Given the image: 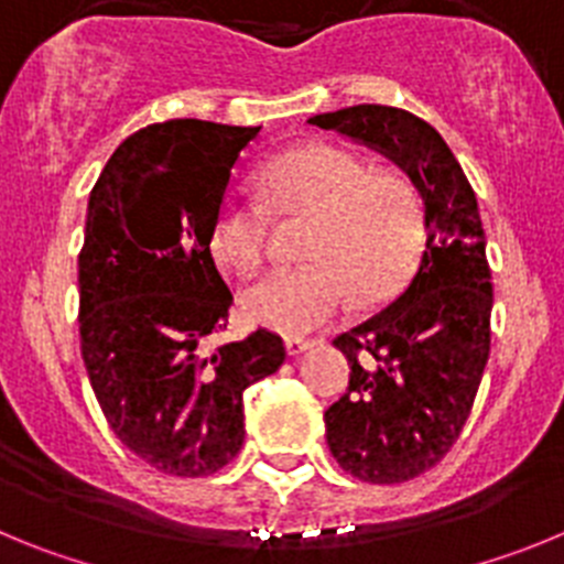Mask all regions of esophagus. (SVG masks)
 I'll return each instance as SVG.
<instances>
[{
	"label": "esophagus",
	"instance_id": "esophagus-1",
	"mask_svg": "<svg viewBox=\"0 0 564 564\" xmlns=\"http://www.w3.org/2000/svg\"><path fill=\"white\" fill-rule=\"evenodd\" d=\"M313 338H299V336H291V338H285V350H288V356H302V352L305 350H311L313 347Z\"/></svg>",
	"mask_w": 564,
	"mask_h": 564
}]
</instances>
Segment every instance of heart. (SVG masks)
<instances>
[{
    "instance_id": "heart-1",
    "label": "heart",
    "mask_w": 564,
    "mask_h": 564,
    "mask_svg": "<svg viewBox=\"0 0 564 564\" xmlns=\"http://www.w3.org/2000/svg\"><path fill=\"white\" fill-rule=\"evenodd\" d=\"M265 197L231 192L212 223V251L226 268L251 271L268 246L271 205L313 214L305 257L273 268L239 293L248 322L276 333H311L352 302L390 296L410 276L423 242V203L415 183L392 169H370L336 143H305L262 169Z\"/></svg>"
}]
</instances>
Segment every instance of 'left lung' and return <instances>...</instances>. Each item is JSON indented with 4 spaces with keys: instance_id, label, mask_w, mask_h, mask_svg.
I'll return each mask as SVG.
<instances>
[{
    "instance_id": "1",
    "label": "left lung",
    "mask_w": 564,
    "mask_h": 564,
    "mask_svg": "<svg viewBox=\"0 0 564 564\" xmlns=\"http://www.w3.org/2000/svg\"><path fill=\"white\" fill-rule=\"evenodd\" d=\"M313 127L387 154L423 200L426 251L406 291L336 338L347 392L325 412L327 446L364 482H406L460 437L491 347V271L471 183L435 127L381 104L313 115Z\"/></svg>"
}]
</instances>
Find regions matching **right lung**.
<instances>
[{
    "mask_svg": "<svg viewBox=\"0 0 564 564\" xmlns=\"http://www.w3.org/2000/svg\"><path fill=\"white\" fill-rule=\"evenodd\" d=\"M259 127L177 118L129 134L89 192L78 330L118 441L163 475L220 471L246 441L242 392L285 361L276 333L208 347L234 296L212 257L214 214Z\"/></svg>",
    "mask_w": 564,
    "mask_h": 564,
    "instance_id": "1",
    "label": "right lung"
}]
</instances>
